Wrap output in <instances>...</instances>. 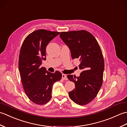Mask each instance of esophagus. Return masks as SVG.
Masks as SVG:
<instances>
[{
    "label": "esophagus",
    "mask_w": 127,
    "mask_h": 127,
    "mask_svg": "<svg viewBox=\"0 0 127 127\" xmlns=\"http://www.w3.org/2000/svg\"><path fill=\"white\" fill-rule=\"evenodd\" d=\"M62 79L64 80H68V78H67L66 75H65V74H62Z\"/></svg>",
    "instance_id": "34e87169"
}]
</instances>
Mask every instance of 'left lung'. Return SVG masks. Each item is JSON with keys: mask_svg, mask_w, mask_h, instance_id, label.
<instances>
[{"mask_svg": "<svg viewBox=\"0 0 127 127\" xmlns=\"http://www.w3.org/2000/svg\"><path fill=\"white\" fill-rule=\"evenodd\" d=\"M59 36L69 47L72 58L79 59V69L82 70L79 77L67 75L75 84L69 95L77 104L86 105L96 96L102 83L104 61L100 47L86 31L61 32Z\"/></svg>", "mask_w": 127, "mask_h": 127, "instance_id": "left-lung-1", "label": "left lung"}]
</instances>
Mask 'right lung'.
<instances>
[{
	"label": "right lung",
	"mask_w": 127,
	"mask_h": 127,
	"mask_svg": "<svg viewBox=\"0 0 127 127\" xmlns=\"http://www.w3.org/2000/svg\"><path fill=\"white\" fill-rule=\"evenodd\" d=\"M59 34L39 29L27 36L21 48L18 68L23 89L28 98L36 104L49 101L53 83L62 79L61 72L51 73L41 66L42 61L46 60V46Z\"/></svg>",
	"instance_id": "right-lung-1"
}]
</instances>
